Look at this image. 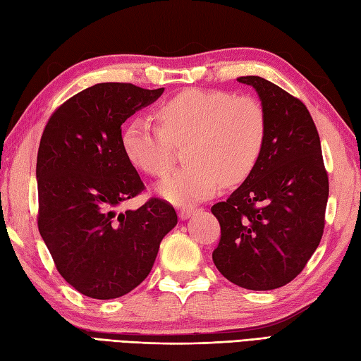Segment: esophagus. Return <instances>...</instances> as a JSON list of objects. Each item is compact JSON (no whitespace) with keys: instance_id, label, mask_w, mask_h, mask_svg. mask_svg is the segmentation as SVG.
Instances as JSON below:
<instances>
[{"instance_id":"esophagus-1","label":"esophagus","mask_w":361,"mask_h":361,"mask_svg":"<svg viewBox=\"0 0 361 361\" xmlns=\"http://www.w3.org/2000/svg\"><path fill=\"white\" fill-rule=\"evenodd\" d=\"M194 211H195V208H183V209H180V213H178V216H180V219H183V221H186V219H189L190 216L194 214Z\"/></svg>"}]
</instances>
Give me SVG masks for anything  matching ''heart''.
<instances>
[{
    "instance_id": "obj_1",
    "label": "heart",
    "mask_w": 361,
    "mask_h": 361,
    "mask_svg": "<svg viewBox=\"0 0 361 361\" xmlns=\"http://www.w3.org/2000/svg\"><path fill=\"white\" fill-rule=\"evenodd\" d=\"M157 118L159 125L144 117L133 118L123 131V150L140 171L164 176L173 166L175 145L188 142L185 161L189 164L158 186V194L178 207L214 195L222 181H243L264 145V109L249 95L185 90L162 103Z\"/></svg>"
}]
</instances>
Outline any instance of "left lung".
I'll use <instances>...</instances> for the list:
<instances>
[{
    "label": "left lung",
    "mask_w": 361,
    "mask_h": 361,
    "mask_svg": "<svg viewBox=\"0 0 361 361\" xmlns=\"http://www.w3.org/2000/svg\"><path fill=\"white\" fill-rule=\"evenodd\" d=\"M238 81L257 90L266 137L243 185L211 208L221 224L213 261L231 283L267 291L298 277L319 245L329 176L307 106L261 76Z\"/></svg>",
    "instance_id": "obj_1"
}]
</instances>
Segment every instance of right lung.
Returning a JSON list of instances; mask_svg holds the SVG:
<instances>
[{"mask_svg": "<svg viewBox=\"0 0 361 361\" xmlns=\"http://www.w3.org/2000/svg\"><path fill=\"white\" fill-rule=\"evenodd\" d=\"M162 92L95 84L61 104L42 134L39 231L63 280L87 298L116 299L142 283L178 222L161 199L118 213L145 188L123 150L122 123Z\"/></svg>", "mask_w": 361, "mask_h": 361, "instance_id": "add662e5", "label": "right lung"}]
</instances>
